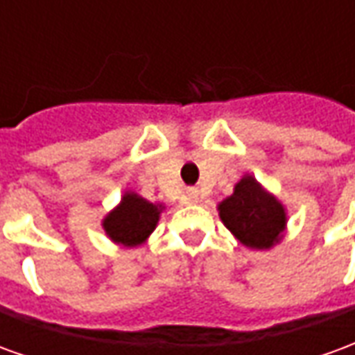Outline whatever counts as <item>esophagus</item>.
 <instances>
[{
  "label": "esophagus",
  "instance_id": "1",
  "mask_svg": "<svg viewBox=\"0 0 355 355\" xmlns=\"http://www.w3.org/2000/svg\"><path fill=\"white\" fill-rule=\"evenodd\" d=\"M186 200L188 201H198V190H196V188H188V190H186Z\"/></svg>",
  "mask_w": 355,
  "mask_h": 355
}]
</instances>
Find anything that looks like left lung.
<instances>
[{"mask_svg":"<svg viewBox=\"0 0 355 355\" xmlns=\"http://www.w3.org/2000/svg\"><path fill=\"white\" fill-rule=\"evenodd\" d=\"M224 226L251 249H268L285 228L282 203L257 184L253 177L239 180L230 198L218 205Z\"/></svg>","mask_w":355,"mask_h":355,"instance_id":"8db88e82","label":"left lung"}]
</instances>
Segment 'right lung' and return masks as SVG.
<instances>
[{"label": "right lung", "instance_id": "right-lung-1", "mask_svg": "<svg viewBox=\"0 0 355 355\" xmlns=\"http://www.w3.org/2000/svg\"><path fill=\"white\" fill-rule=\"evenodd\" d=\"M159 220V207L137 193H125L121 205L104 218V230L116 243L132 247L142 243Z\"/></svg>", "mask_w": 355, "mask_h": 355}]
</instances>
